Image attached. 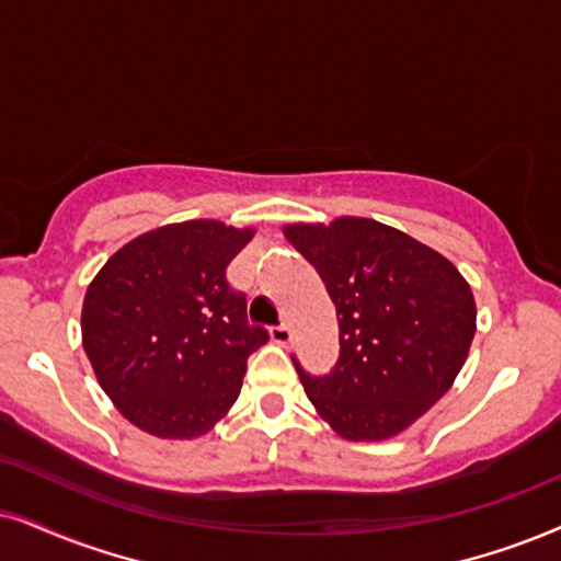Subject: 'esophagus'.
<instances>
[{
    "label": "esophagus",
    "instance_id": "1",
    "mask_svg": "<svg viewBox=\"0 0 561 561\" xmlns=\"http://www.w3.org/2000/svg\"><path fill=\"white\" fill-rule=\"evenodd\" d=\"M272 342H274V344H279V346L293 344V329H289L287 323L274 325V329H272Z\"/></svg>",
    "mask_w": 561,
    "mask_h": 561
}]
</instances>
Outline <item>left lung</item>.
Masks as SVG:
<instances>
[{
	"instance_id": "obj_1",
	"label": "left lung",
	"mask_w": 561,
	"mask_h": 561,
	"mask_svg": "<svg viewBox=\"0 0 561 561\" xmlns=\"http://www.w3.org/2000/svg\"><path fill=\"white\" fill-rule=\"evenodd\" d=\"M285 238L336 305L342 354L302 388L318 416L352 443L409 430L456 382L477 333L469 282L435 248L367 217L293 222Z\"/></svg>"
}]
</instances>
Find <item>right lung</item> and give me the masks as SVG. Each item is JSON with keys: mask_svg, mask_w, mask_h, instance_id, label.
Instances as JSON below:
<instances>
[{"mask_svg": "<svg viewBox=\"0 0 561 561\" xmlns=\"http://www.w3.org/2000/svg\"><path fill=\"white\" fill-rule=\"evenodd\" d=\"M253 228L188 219L141 232L92 276L82 346L124 420L160 439H196L238 401L248 354L268 333L248 323L225 268Z\"/></svg>", "mask_w": 561, "mask_h": 561, "instance_id": "1", "label": "right lung"}]
</instances>
